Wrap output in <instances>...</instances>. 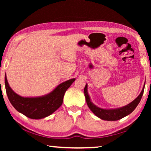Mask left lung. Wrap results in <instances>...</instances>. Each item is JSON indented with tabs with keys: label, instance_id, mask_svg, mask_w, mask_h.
Wrapping results in <instances>:
<instances>
[{
	"label": "left lung",
	"instance_id": "8db88e82",
	"mask_svg": "<svg viewBox=\"0 0 151 151\" xmlns=\"http://www.w3.org/2000/svg\"><path fill=\"white\" fill-rule=\"evenodd\" d=\"M145 85L143 86L141 93H140L139 95L133 101L131 102L129 104H127V106L115 109H103L94 105L91 101L90 97H89L88 94L87 85H86L85 88H84V93H85L86 101L88 106L96 116H98L99 118L101 119L104 120V121H118V120L129 115V114H131L136 109V107L139 104L142 99L143 93H144Z\"/></svg>",
	"mask_w": 151,
	"mask_h": 151
}]
</instances>
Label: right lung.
Listing matches in <instances>:
<instances>
[{
  "instance_id": "1",
  "label": "right lung",
  "mask_w": 151,
  "mask_h": 151,
  "mask_svg": "<svg viewBox=\"0 0 151 151\" xmlns=\"http://www.w3.org/2000/svg\"><path fill=\"white\" fill-rule=\"evenodd\" d=\"M75 81V78H72L64 82L47 95L29 98L15 93L10 87L6 75L4 77L6 92L12 105L17 111L32 119L45 118L57 111L62 105L65 92Z\"/></svg>"
}]
</instances>
